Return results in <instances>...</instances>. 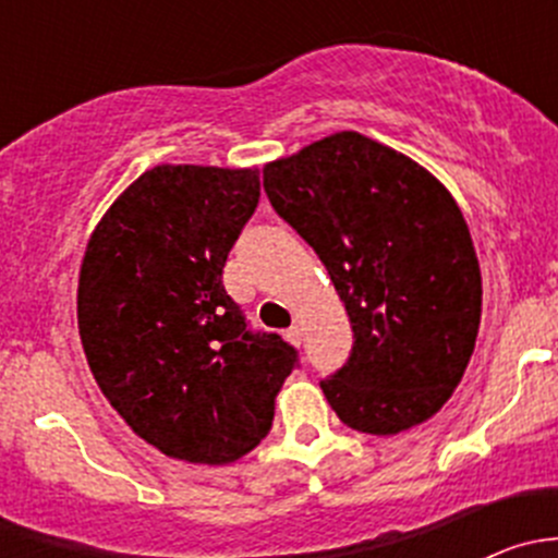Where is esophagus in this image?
I'll return each mask as SVG.
<instances>
[{
  "label": "esophagus",
  "instance_id": "1",
  "mask_svg": "<svg viewBox=\"0 0 558 558\" xmlns=\"http://www.w3.org/2000/svg\"><path fill=\"white\" fill-rule=\"evenodd\" d=\"M286 340H289L291 345H302V331H300V326H291V329H286Z\"/></svg>",
  "mask_w": 558,
  "mask_h": 558
}]
</instances>
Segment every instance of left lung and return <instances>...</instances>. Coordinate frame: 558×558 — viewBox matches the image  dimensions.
Wrapping results in <instances>:
<instances>
[{
    "label": "left lung",
    "instance_id": "obj_1",
    "mask_svg": "<svg viewBox=\"0 0 558 558\" xmlns=\"http://www.w3.org/2000/svg\"><path fill=\"white\" fill-rule=\"evenodd\" d=\"M275 213L318 253L353 348L320 380L342 424L397 435L459 386L481 326V267L446 185L408 156L340 132L264 167Z\"/></svg>",
    "mask_w": 558,
    "mask_h": 558
}]
</instances>
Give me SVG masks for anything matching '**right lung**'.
I'll return each instance as SVG.
<instances>
[{
    "mask_svg": "<svg viewBox=\"0 0 558 558\" xmlns=\"http://www.w3.org/2000/svg\"><path fill=\"white\" fill-rule=\"evenodd\" d=\"M262 196L258 170L161 165L140 174L88 240L77 329L123 421L161 453L229 464L272 429L296 348L256 331L223 264Z\"/></svg>",
    "mask_w": 558,
    "mask_h": 558,
    "instance_id": "obj_1",
    "label": "right lung"
}]
</instances>
